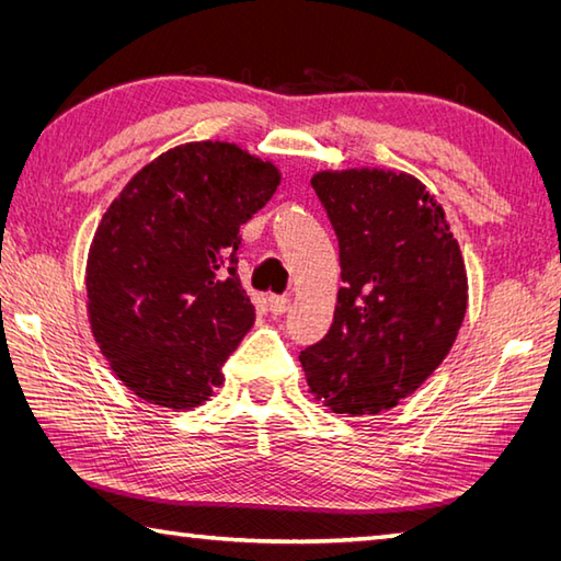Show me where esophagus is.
<instances>
[{
	"instance_id": "esophagus-1",
	"label": "esophagus",
	"mask_w": 561,
	"mask_h": 561,
	"mask_svg": "<svg viewBox=\"0 0 561 561\" xmlns=\"http://www.w3.org/2000/svg\"><path fill=\"white\" fill-rule=\"evenodd\" d=\"M267 306L272 316H284L291 311V299H287V296H270Z\"/></svg>"
}]
</instances>
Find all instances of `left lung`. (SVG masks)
<instances>
[{
    "label": "left lung",
    "mask_w": 561,
    "mask_h": 561,
    "mask_svg": "<svg viewBox=\"0 0 561 561\" xmlns=\"http://www.w3.org/2000/svg\"><path fill=\"white\" fill-rule=\"evenodd\" d=\"M311 185L340 241L328 335L299 354L308 392L342 416L396 408L444 364L468 311L450 224L412 173L323 169Z\"/></svg>",
    "instance_id": "left-lung-1"
}]
</instances>
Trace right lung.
<instances>
[{
    "label": "right lung",
    "instance_id": "obj_1",
    "mask_svg": "<svg viewBox=\"0 0 561 561\" xmlns=\"http://www.w3.org/2000/svg\"><path fill=\"white\" fill-rule=\"evenodd\" d=\"M282 183L236 141H185L139 169L105 209L87 257L91 335L127 390L173 412L221 388L255 323L236 274L241 226Z\"/></svg>",
    "mask_w": 561,
    "mask_h": 561
}]
</instances>
